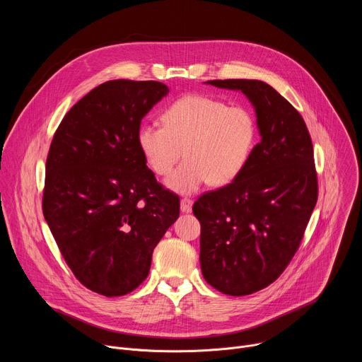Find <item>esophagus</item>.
<instances>
[{"instance_id":"1","label":"esophagus","mask_w":362,"mask_h":362,"mask_svg":"<svg viewBox=\"0 0 362 362\" xmlns=\"http://www.w3.org/2000/svg\"><path fill=\"white\" fill-rule=\"evenodd\" d=\"M192 204H193L192 199L182 197V200H180V211L185 212V214H189L192 211Z\"/></svg>"}]
</instances>
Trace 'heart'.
Masks as SVG:
<instances>
[{
    "mask_svg": "<svg viewBox=\"0 0 362 362\" xmlns=\"http://www.w3.org/2000/svg\"><path fill=\"white\" fill-rule=\"evenodd\" d=\"M163 126L143 123L136 140L148 169L158 176L170 173L166 186L193 193L202 185L232 183L247 166L256 146L253 115L240 106L200 94L176 100L162 115Z\"/></svg>",
    "mask_w": 362,
    "mask_h": 362,
    "instance_id": "1",
    "label": "heart"
}]
</instances>
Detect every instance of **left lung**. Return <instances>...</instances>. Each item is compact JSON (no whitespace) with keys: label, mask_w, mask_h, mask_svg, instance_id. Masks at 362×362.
Returning <instances> with one entry per match:
<instances>
[{"label":"left lung","mask_w":362,"mask_h":362,"mask_svg":"<svg viewBox=\"0 0 362 362\" xmlns=\"http://www.w3.org/2000/svg\"><path fill=\"white\" fill-rule=\"evenodd\" d=\"M206 84L242 91L261 134L246 169L193 204L203 278L222 293L243 296L276 281L299 247L318 199L314 148L300 115L269 84Z\"/></svg>","instance_id":"8db88e82"}]
</instances>
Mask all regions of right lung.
<instances>
[{
  "instance_id": "1",
  "label": "right lung",
  "mask_w": 362,
  "mask_h": 362,
  "mask_svg": "<svg viewBox=\"0 0 362 362\" xmlns=\"http://www.w3.org/2000/svg\"><path fill=\"white\" fill-rule=\"evenodd\" d=\"M168 94L159 81L103 83L51 141L42 214L76 278L100 295L134 291L179 218V196L158 183L136 140L141 119Z\"/></svg>"
}]
</instances>
